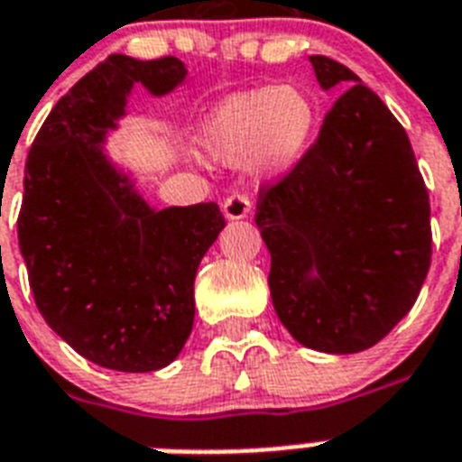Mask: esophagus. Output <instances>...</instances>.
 Instances as JSON below:
<instances>
[{
    "label": "esophagus",
    "instance_id": "34e87169",
    "mask_svg": "<svg viewBox=\"0 0 462 462\" xmlns=\"http://www.w3.org/2000/svg\"><path fill=\"white\" fill-rule=\"evenodd\" d=\"M251 211V201L246 194H230V197L225 199L223 201V213H225V218L227 220H242L246 218Z\"/></svg>",
    "mask_w": 462,
    "mask_h": 462
}]
</instances>
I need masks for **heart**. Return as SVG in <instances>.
<instances>
[{"label": "heart", "mask_w": 462, "mask_h": 462, "mask_svg": "<svg viewBox=\"0 0 462 462\" xmlns=\"http://www.w3.org/2000/svg\"><path fill=\"white\" fill-rule=\"evenodd\" d=\"M316 125V101L306 89L268 85L220 101L204 125V144L213 159L275 178L301 161Z\"/></svg>", "instance_id": "b5f03b06"}]
</instances>
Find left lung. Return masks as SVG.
Returning <instances> with one entry per match:
<instances>
[{"label":"left lung","instance_id":"1","mask_svg":"<svg viewBox=\"0 0 462 462\" xmlns=\"http://www.w3.org/2000/svg\"><path fill=\"white\" fill-rule=\"evenodd\" d=\"M344 95L316 144L258 194L270 296L299 344L322 354L374 346L413 309L430 261V194L406 130L361 78L310 56Z\"/></svg>","mask_w":462,"mask_h":462}]
</instances>
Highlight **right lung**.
I'll return each mask as SVG.
<instances>
[{
	"label": "right lung",
	"mask_w": 462,
	"mask_h": 462,
	"mask_svg": "<svg viewBox=\"0 0 462 462\" xmlns=\"http://www.w3.org/2000/svg\"><path fill=\"white\" fill-rule=\"evenodd\" d=\"M185 63L111 54L56 101L25 161L18 246L47 325L82 358L152 373L194 325V277L225 218L218 204L153 208L106 153L134 85L180 88Z\"/></svg>",
	"instance_id": "1"
}]
</instances>
